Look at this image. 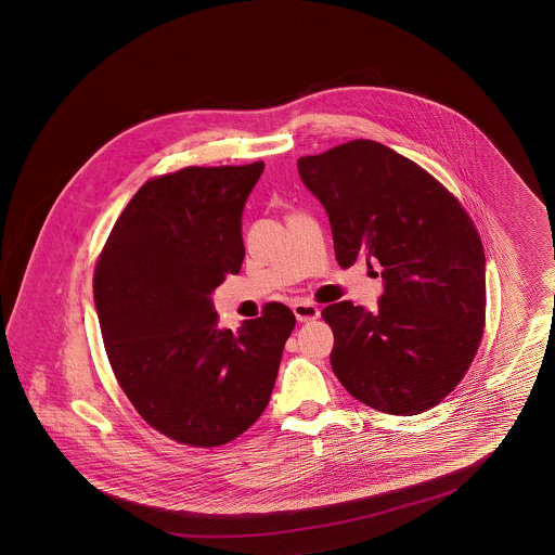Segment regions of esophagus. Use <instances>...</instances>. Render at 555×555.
Returning a JSON list of instances; mask_svg holds the SVG:
<instances>
[{
  "label": "esophagus",
  "mask_w": 555,
  "mask_h": 555,
  "mask_svg": "<svg viewBox=\"0 0 555 555\" xmlns=\"http://www.w3.org/2000/svg\"><path fill=\"white\" fill-rule=\"evenodd\" d=\"M293 314L299 320V322H312L320 317V310H318L317 304L304 299V301H295L293 304Z\"/></svg>",
  "instance_id": "34e87169"
}]
</instances>
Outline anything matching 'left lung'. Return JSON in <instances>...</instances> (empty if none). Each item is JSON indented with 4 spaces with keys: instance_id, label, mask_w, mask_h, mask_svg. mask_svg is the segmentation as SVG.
Here are the masks:
<instances>
[{
    "instance_id": "1",
    "label": "left lung",
    "mask_w": 555,
    "mask_h": 555,
    "mask_svg": "<svg viewBox=\"0 0 555 555\" xmlns=\"http://www.w3.org/2000/svg\"><path fill=\"white\" fill-rule=\"evenodd\" d=\"M328 214L341 268L380 266L378 310L351 301L322 310L333 328L331 366L370 408L414 416L457 387L482 339L485 251L464 206L423 166L353 139L297 159Z\"/></svg>"
}]
</instances>
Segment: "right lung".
<instances>
[{"instance_id": "1", "label": "right lung", "mask_w": 555, "mask_h": 555, "mask_svg": "<svg viewBox=\"0 0 555 555\" xmlns=\"http://www.w3.org/2000/svg\"><path fill=\"white\" fill-rule=\"evenodd\" d=\"M264 162L150 179L118 216L93 274L112 372L139 416L191 448H220L270 401L295 326L285 304L220 331L210 293L245 256L241 214Z\"/></svg>"}]
</instances>
